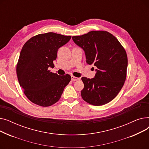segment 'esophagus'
I'll use <instances>...</instances> for the list:
<instances>
[{
    "instance_id": "obj_1",
    "label": "esophagus",
    "mask_w": 149,
    "mask_h": 149,
    "mask_svg": "<svg viewBox=\"0 0 149 149\" xmlns=\"http://www.w3.org/2000/svg\"><path fill=\"white\" fill-rule=\"evenodd\" d=\"M71 80H72V81H78V80H80V79H79V78L72 75L71 76Z\"/></svg>"
}]
</instances>
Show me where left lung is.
Returning a JSON list of instances; mask_svg holds the SVG:
<instances>
[{
    "instance_id": "1",
    "label": "left lung",
    "mask_w": 149,
    "mask_h": 149,
    "mask_svg": "<svg viewBox=\"0 0 149 149\" xmlns=\"http://www.w3.org/2000/svg\"><path fill=\"white\" fill-rule=\"evenodd\" d=\"M72 40L84 50L87 63L97 68L94 78H81L82 98L93 106L109 103L118 95L126 80V51L117 38L107 31H92L73 36Z\"/></svg>"
}]
</instances>
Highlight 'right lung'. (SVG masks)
<instances>
[{
  "instance_id": "1",
  "label": "right lung",
  "mask_w": 149,
  "mask_h": 149,
  "mask_svg": "<svg viewBox=\"0 0 149 149\" xmlns=\"http://www.w3.org/2000/svg\"><path fill=\"white\" fill-rule=\"evenodd\" d=\"M70 38V36L48 33L33 37L23 45L16 71L20 86L31 102L48 107L60 100L71 77L58 75L48 68L54 67L58 49Z\"/></svg>"
}]
</instances>
